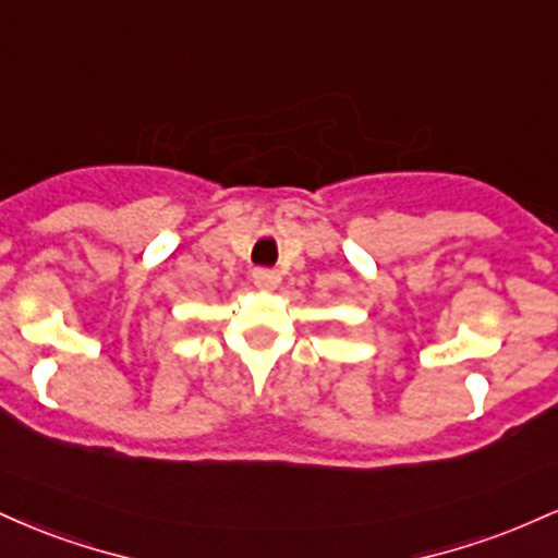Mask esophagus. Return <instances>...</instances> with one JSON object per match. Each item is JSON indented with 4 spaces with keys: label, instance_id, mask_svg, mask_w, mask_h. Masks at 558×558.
<instances>
[{
    "label": "esophagus",
    "instance_id": "1",
    "mask_svg": "<svg viewBox=\"0 0 558 558\" xmlns=\"http://www.w3.org/2000/svg\"><path fill=\"white\" fill-rule=\"evenodd\" d=\"M252 278L259 288H275L280 283V275L275 270H267V267H257V270L252 272Z\"/></svg>",
    "mask_w": 558,
    "mask_h": 558
}]
</instances>
